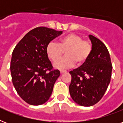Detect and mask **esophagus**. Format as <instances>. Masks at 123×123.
<instances>
[{
  "label": "esophagus",
  "mask_w": 123,
  "mask_h": 123,
  "mask_svg": "<svg viewBox=\"0 0 123 123\" xmlns=\"http://www.w3.org/2000/svg\"><path fill=\"white\" fill-rule=\"evenodd\" d=\"M67 71H66V70H61L60 71V73H61V74H63V73H66Z\"/></svg>",
  "instance_id": "34e87169"
}]
</instances>
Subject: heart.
Listing matches in <instances>:
<instances>
[{
	"label": "heart",
	"instance_id": "heart-1",
	"mask_svg": "<svg viewBox=\"0 0 123 123\" xmlns=\"http://www.w3.org/2000/svg\"><path fill=\"white\" fill-rule=\"evenodd\" d=\"M66 51V57L58 60ZM46 54L52 61L54 66L58 69H68L77 63L82 65L87 61L92 52V45L89 41L82 40L77 34L69 33L61 38L59 43L51 41L46 46Z\"/></svg>",
	"mask_w": 123,
	"mask_h": 123
}]
</instances>
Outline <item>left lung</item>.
Masks as SVG:
<instances>
[{"mask_svg":"<svg viewBox=\"0 0 123 123\" xmlns=\"http://www.w3.org/2000/svg\"><path fill=\"white\" fill-rule=\"evenodd\" d=\"M92 52L80 67L69 72L70 96L78 105L91 107L101 99L111 82L112 66L107 47L99 39L89 35Z\"/></svg>","mask_w":123,"mask_h":123,"instance_id":"8db88e82","label":"left lung"}]
</instances>
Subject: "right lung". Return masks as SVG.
Wrapping results in <instances>:
<instances>
[{
    "label": "right lung",
    "mask_w": 123,
    "mask_h": 123,
    "mask_svg": "<svg viewBox=\"0 0 123 123\" xmlns=\"http://www.w3.org/2000/svg\"><path fill=\"white\" fill-rule=\"evenodd\" d=\"M62 32L44 27L35 28L25 34L12 52V84L18 95L30 105L44 104L52 94L60 71L52 69L46 49Z\"/></svg>",
    "instance_id": "add662e5"
}]
</instances>
